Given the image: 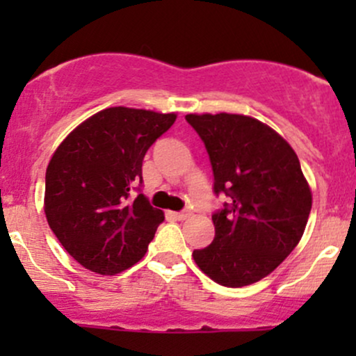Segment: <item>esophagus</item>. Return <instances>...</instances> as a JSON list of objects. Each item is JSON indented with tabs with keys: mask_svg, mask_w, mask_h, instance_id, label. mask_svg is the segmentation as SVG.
Here are the masks:
<instances>
[{
	"mask_svg": "<svg viewBox=\"0 0 356 356\" xmlns=\"http://www.w3.org/2000/svg\"><path fill=\"white\" fill-rule=\"evenodd\" d=\"M172 216L175 219H179V220H184V219H187L191 216V211H181V212H172Z\"/></svg>",
	"mask_w": 356,
	"mask_h": 356,
	"instance_id": "obj_1",
	"label": "esophagus"
}]
</instances>
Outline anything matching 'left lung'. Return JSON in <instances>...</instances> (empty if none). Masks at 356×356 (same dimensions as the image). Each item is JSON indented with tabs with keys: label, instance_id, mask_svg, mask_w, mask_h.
<instances>
[{
	"label": "left lung",
	"instance_id": "left-lung-1",
	"mask_svg": "<svg viewBox=\"0 0 356 356\" xmlns=\"http://www.w3.org/2000/svg\"><path fill=\"white\" fill-rule=\"evenodd\" d=\"M206 145L214 194L229 202L212 214L214 241L192 252L216 283L241 288L263 280L303 236L312 191L291 145L271 127L236 113H189Z\"/></svg>",
	"mask_w": 356,
	"mask_h": 356
}]
</instances>
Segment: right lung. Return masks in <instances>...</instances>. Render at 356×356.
I'll list each match as a JSON object with an SVG mask.
<instances>
[{
  "label": "right lung",
  "mask_w": 356,
  "mask_h": 356,
  "mask_svg": "<svg viewBox=\"0 0 356 356\" xmlns=\"http://www.w3.org/2000/svg\"><path fill=\"white\" fill-rule=\"evenodd\" d=\"M175 113L112 107L65 138L44 177V214L76 263L117 275L138 263L164 212L140 191L147 150L172 127Z\"/></svg>",
  "instance_id": "add662e5"
}]
</instances>
